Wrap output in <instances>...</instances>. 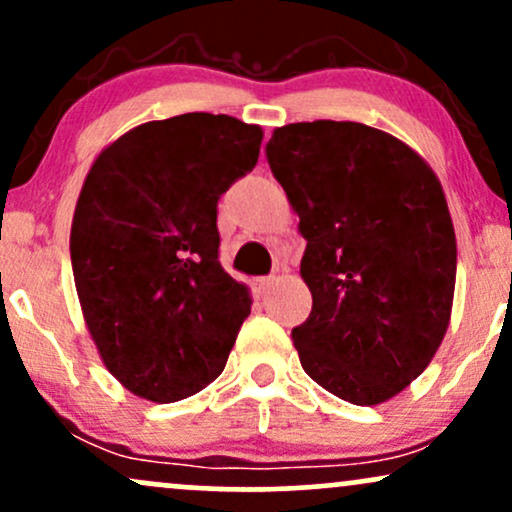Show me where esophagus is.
Wrapping results in <instances>:
<instances>
[{"label": "esophagus", "instance_id": "1", "mask_svg": "<svg viewBox=\"0 0 512 512\" xmlns=\"http://www.w3.org/2000/svg\"><path fill=\"white\" fill-rule=\"evenodd\" d=\"M274 284H276V276H260V279L252 281V286H255V291L260 293V296H264V293L272 289Z\"/></svg>", "mask_w": 512, "mask_h": 512}]
</instances>
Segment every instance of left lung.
Here are the masks:
<instances>
[{"label": "left lung", "mask_w": 512, "mask_h": 512, "mask_svg": "<svg viewBox=\"0 0 512 512\" xmlns=\"http://www.w3.org/2000/svg\"><path fill=\"white\" fill-rule=\"evenodd\" d=\"M267 161L308 240L313 310L293 330L317 385L358 407L419 378L450 325L457 243L433 168L361 122L276 127Z\"/></svg>", "instance_id": "8db88e82"}]
</instances>
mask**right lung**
<instances>
[{
  "instance_id": "add662e5",
  "label": "right lung",
  "mask_w": 512,
  "mask_h": 512,
  "mask_svg": "<svg viewBox=\"0 0 512 512\" xmlns=\"http://www.w3.org/2000/svg\"><path fill=\"white\" fill-rule=\"evenodd\" d=\"M262 127L185 113L108 144L76 199V296L103 366L168 404L214 383L250 315V289L219 262L216 204L255 168Z\"/></svg>"
}]
</instances>
